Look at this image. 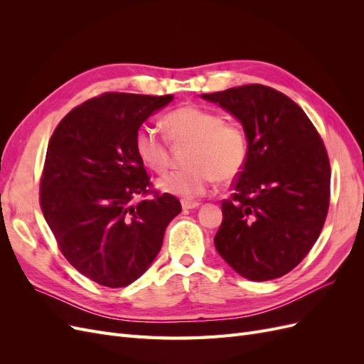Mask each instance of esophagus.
Returning <instances> with one entry per match:
<instances>
[{
	"instance_id": "34e87169",
	"label": "esophagus",
	"mask_w": 364,
	"mask_h": 364,
	"mask_svg": "<svg viewBox=\"0 0 364 364\" xmlns=\"http://www.w3.org/2000/svg\"><path fill=\"white\" fill-rule=\"evenodd\" d=\"M200 203L199 202H182V208L183 211H190V209H194V208H199Z\"/></svg>"
}]
</instances>
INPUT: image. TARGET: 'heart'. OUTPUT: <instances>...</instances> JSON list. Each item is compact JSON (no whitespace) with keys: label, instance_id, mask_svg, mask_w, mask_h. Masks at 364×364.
<instances>
[{"label":"heart","instance_id":"1","mask_svg":"<svg viewBox=\"0 0 364 364\" xmlns=\"http://www.w3.org/2000/svg\"><path fill=\"white\" fill-rule=\"evenodd\" d=\"M167 136L174 142L191 144L188 165L173 170L158 181L164 193L185 200L206 193L214 181L226 183L245 170L249 158V136L237 121L197 105H185L164 117ZM135 151L147 168L162 173L170 164L168 141L156 129L141 126L135 134Z\"/></svg>","mask_w":364,"mask_h":364}]
</instances>
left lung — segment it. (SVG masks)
Instances as JSON below:
<instances>
[{
    "instance_id": "obj_1",
    "label": "left lung",
    "mask_w": 364,
    "mask_h": 364,
    "mask_svg": "<svg viewBox=\"0 0 364 364\" xmlns=\"http://www.w3.org/2000/svg\"><path fill=\"white\" fill-rule=\"evenodd\" d=\"M202 97L235 115L249 136L245 170L222 200L215 249L250 281L281 278L306 257L325 225L331 165L323 141L301 106L270 86Z\"/></svg>"
}]
</instances>
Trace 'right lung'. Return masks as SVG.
I'll return each mask as SVG.
<instances>
[{"label":"right lung","instance_id":"1","mask_svg":"<svg viewBox=\"0 0 364 364\" xmlns=\"http://www.w3.org/2000/svg\"><path fill=\"white\" fill-rule=\"evenodd\" d=\"M173 95L105 92L65 115L48 142L39 203L63 257L105 287H126L161 250L182 211L153 190L135 151L139 126ZM138 195L151 200L134 202Z\"/></svg>","mask_w":364,"mask_h":364}]
</instances>
